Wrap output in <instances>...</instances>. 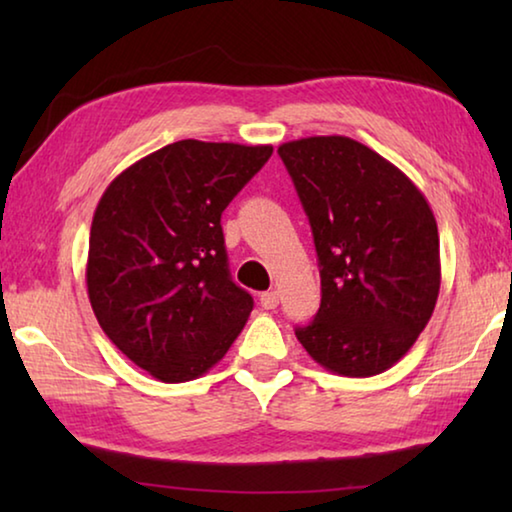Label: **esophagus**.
Masks as SVG:
<instances>
[{"instance_id":"34e87169","label":"esophagus","mask_w":512,"mask_h":512,"mask_svg":"<svg viewBox=\"0 0 512 512\" xmlns=\"http://www.w3.org/2000/svg\"><path fill=\"white\" fill-rule=\"evenodd\" d=\"M259 302H262V307L264 309H275L277 305H280V293L277 291H266V293H262V296H259Z\"/></svg>"}]
</instances>
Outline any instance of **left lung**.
I'll list each match as a JSON object with an SVG mask.
<instances>
[{
    "instance_id": "obj_1",
    "label": "left lung",
    "mask_w": 512,
    "mask_h": 512,
    "mask_svg": "<svg viewBox=\"0 0 512 512\" xmlns=\"http://www.w3.org/2000/svg\"><path fill=\"white\" fill-rule=\"evenodd\" d=\"M280 158L309 216L320 309L296 336L343 377L395 366L427 327L440 291L438 225L393 162L343 135L284 142Z\"/></svg>"
}]
</instances>
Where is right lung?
<instances>
[{
  "label": "right lung",
  "mask_w": 512,
  "mask_h": 512,
  "mask_svg": "<svg viewBox=\"0 0 512 512\" xmlns=\"http://www.w3.org/2000/svg\"><path fill=\"white\" fill-rule=\"evenodd\" d=\"M271 144L180 140L124 169L92 216L85 282L103 332L164 384L201 377L253 311L232 282L221 214Z\"/></svg>",
  "instance_id": "obj_1"
}]
</instances>
